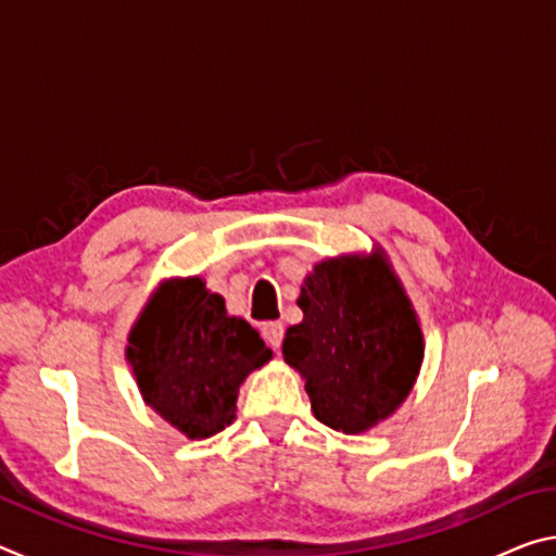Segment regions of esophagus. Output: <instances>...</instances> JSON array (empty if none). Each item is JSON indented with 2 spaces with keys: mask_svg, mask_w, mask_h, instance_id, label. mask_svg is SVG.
Masks as SVG:
<instances>
[{
  "mask_svg": "<svg viewBox=\"0 0 556 556\" xmlns=\"http://www.w3.org/2000/svg\"><path fill=\"white\" fill-rule=\"evenodd\" d=\"M262 336H265L267 343L277 351L281 341H285V324H279V321L265 324V326H262Z\"/></svg>",
  "mask_w": 556,
  "mask_h": 556,
  "instance_id": "1",
  "label": "esophagus"
}]
</instances>
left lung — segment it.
I'll return each instance as SVG.
<instances>
[{
  "mask_svg": "<svg viewBox=\"0 0 556 556\" xmlns=\"http://www.w3.org/2000/svg\"><path fill=\"white\" fill-rule=\"evenodd\" d=\"M304 321L281 345L304 375L318 421L343 434L378 425L400 407L419 372L425 341L409 299L375 257H338L301 287Z\"/></svg>",
  "mask_w": 556,
  "mask_h": 556,
  "instance_id": "1",
  "label": "left lung"
}]
</instances>
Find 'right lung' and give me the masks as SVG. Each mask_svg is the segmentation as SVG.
Returning <instances> with one entry per match:
<instances>
[{"mask_svg": "<svg viewBox=\"0 0 556 556\" xmlns=\"http://www.w3.org/2000/svg\"><path fill=\"white\" fill-rule=\"evenodd\" d=\"M127 355L147 404L186 437L205 439L230 425L240 382L271 351L193 277L156 291L131 328Z\"/></svg>", "mask_w": 556, "mask_h": 556, "instance_id": "right-lung-1", "label": "right lung"}]
</instances>
